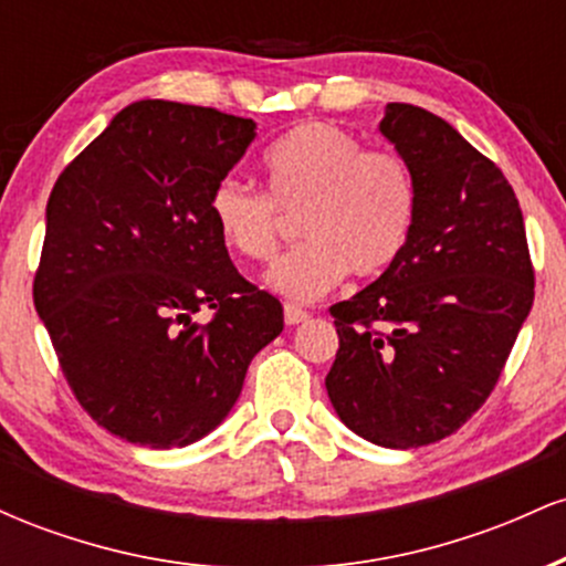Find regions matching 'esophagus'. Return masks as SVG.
<instances>
[{
    "instance_id": "34e87169",
    "label": "esophagus",
    "mask_w": 566,
    "mask_h": 566,
    "mask_svg": "<svg viewBox=\"0 0 566 566\" xmlns=\"http://www.w3.org/2000/svg\"><path fill=\"white\" fill-rule=\"evenodd\" d=\"M305 319H308V311L297 308V305H292V303L284 305V322H287L290 327H295V324H303Z\"/></svg>"
}]
</instances>
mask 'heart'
<instances>
[{
  "instance_id": "obj_1",
  "label": "heart",
  "mask_w": 566,
  "mask_h": 566,
  "mask_svg": "<svg viewBox=\"0 0 566 566\" xmlns=\"http://www.w3.org/2000/svg\"><path fill=\"white\" fill-rule=\"evenodd\" d=\"M265 193L226 178L210 193L220 242L244 261H269L276 250L279 210L297 212V237L265 274L290 301H316L343 276H380L399 261L418 216V184L399 154L367 151L356 135L305 122L263 157Z\"/></svg>"
}]
</instances>
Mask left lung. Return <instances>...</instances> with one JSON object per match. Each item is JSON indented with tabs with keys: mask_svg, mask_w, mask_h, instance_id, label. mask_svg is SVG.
Masks as SVG:
<instances>
[{
	"mask_svg": "<svg viewBox=\"0 0 566 566\" xmlns=\"http://www.w3.org/2000/svg\"><path fill=\"white\" fill-rule=\"evenodd\" d=\"M380 135L418 184L412 237L391 269L333 305L340 348L327 396L388 450L450 437L484 405L535 297L522 207L450 122L388 103Z\"/></svg>",
	"mask_w": 566,
	"mask_h": 566,
	"instance_id": "8db88e82",
	"label": "left lung"
}]
</instances>
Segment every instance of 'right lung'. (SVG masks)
Masks as SVG:
<instances>
[{
  "instance_id": "add662e5",
  "label": "right lung",
  "mask_w": 566,
  "mask_h": 566,
  "mask_svg": "<svg viewBox=\"0 0 566 566\" xmlns=\"http://www.w3.org/2000/svg\"><path fill=\"white\" fill-rule=\"evenodd\" d=\"M255 129L216 108L129 103L50 193L36 314L80 405L129 444L216 431L282 333V303L233 269L210 218ZM199 307L217 316L201 325Z\"/></svg>"
}]
</instances>
